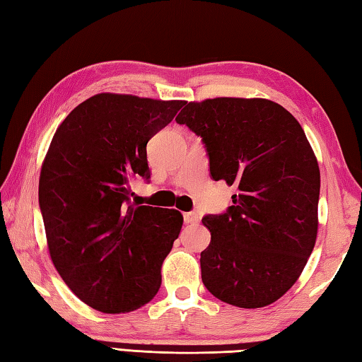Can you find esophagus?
I'll use <instances>...</instances> for the list:
<instances>
[{"mask_svg":"<svg viewBox=\"0 0 362 362\" xmlns=\"http://www.w3.org/2000/svg\"><path fill=\"white\" fill-rule=\"evenodd\" d=\"M198 220H200V217H198L197 212H186V214H184V222H186L187 225L198 223Z\"/></svg>","mask_w":362,"mask_h":362,"instance_id":"obj_1","label":"esophagus"}]
</instances>
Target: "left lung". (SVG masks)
Masks as SVG:
<instances>
[{
  "label": "left lung",
  "instance_id": "obj_1",
  "mask_svg": "<svg viewBox=\"0 0 362 362\" xmlns=\"http://www.w3.org/2000/svg\"><path fill=\"white\" fill-rule=\"evenodd\" d=\"M176 122L202 136L212 178L238 187L223 216L203 218V284L238 308L275 303L300 278L319 228L320 170L303 128L265 98L190 101Z\"/></svg>",
  "mask_w": 362,
  "mask_h": 362
}]
</instances>
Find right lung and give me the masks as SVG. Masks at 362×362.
Here are the masks:
<instances>
[{"label": "right lung", "mask_w": 362, "mask_h": 362, "mask_svg": "<svg viewBox=\"0 0 362 362\" xmlns=\"http://www.w3.org/2000/svg\"><path fill=\"white\" fill-rule=\"evenodd\" d=\"M184 103L93 95L59 124L42 162L39 204L51 261L97 311H134L159 291L182 214L131 203V182L150 178L146 144Z\"/></svg>", "instance_id": "obj_1"}]
</instances>
